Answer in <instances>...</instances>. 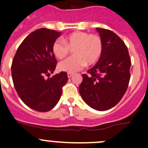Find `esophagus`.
Segmentation results:
<instances>
[{"label": "esophagus", "instance_id": "obj_1", "mask_svg": "<svg viewBox=\"0 0 148 148\" xmlns=\"http://www.w3.org/2000/svg\"><path fill=\"white\" fill-rule=\"evenodd\" d=\"M73 75H74L73 73H67V77H68V78H71V77L73 76Z\"/></svg>", "mask_w": 148, "mask_h": 148}]
</instances>
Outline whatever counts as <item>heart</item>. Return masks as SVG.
Listing matches in <instances>:
<instances>
[{
	"instance_id": "heart-1",
	"label": "heart",
	"mask_w": 148,
	"mask_h": 148,
	"mask_svg": "<svg viewBox=\"0 0 148 148\" xmlns=\"http://www.w3.org/2000/svg\"><path fill=\"white\" fill-rule=\"evenodd\" d=\"M102 40L100 36L85 32H74L62 38L56 40L52 46V51L57 59L64 58L70 49H73L74 56L61 62L58 67L61 71L75 73L86 64L96 63L102 55Z\"/></svg>"
}]
</instances>
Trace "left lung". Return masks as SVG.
I'll return each instance as SVG.
<instances>
[{
  "mask_svg": "<svg viewBox=\"0 0 148 148\" xmlns=\"http://www.w3.org/2000/svg\"><path fill=\"white\" fill-rule=\"evenodd\" d=\"M102 38V55L97 64L83 74L79 92L86 103L99 111L117 105L130 80V56L127 46L110 29L97 28Z\"/></svg>",
  "mask_w": 148,
  "mask_h": 148,
  "instance_id": "left-lung-1",
  "label": "left lung"
}]
</instances>
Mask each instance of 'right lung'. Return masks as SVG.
Segmentation results:
<instances>
[{"mask_svg":"<svg viewBox=\"0 0 148 148\" xmlns=\"http://www.w3.org/2000/svg\"><path fill=\"white\" fill-rule=\"evenodd\" d=\"M60 36V32L46 28L33 31L19 45L12 61V80L19 98L38 112L55 107L68 80L66 72L45 78L57 66L52 46Z\"/></svg>","mask_w":148,"mask_h":148,"instance_id":"1","label":"right lung"}]
</instances>
